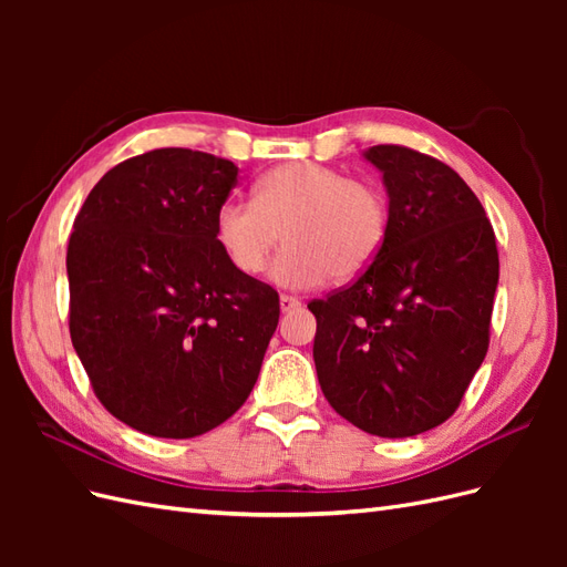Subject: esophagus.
<instances>
[{
    "instance_id": "34e87169",
    "label": "esophagus",
    "mask_w": 567,
    "mask_h": 567,
    "mask_svg": "<svg viewBox=\"0 0 567 567\" xmlns=\"http://www.w3.org/2000/svg\"><path fill=\"white\" fill-rule=\"evenodd\" d=\"M279 307H281V312H293V310H298V307H300V300L293 298V296H281L279 298Z\"/></svg>"
}]
</instances>
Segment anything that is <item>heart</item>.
Segmentation results:
<instances>
[{"mask_svg":"<svg viewBox=\"0 0 567 567\" xmlns=\"http://www.w3.org/2000/svg\"><path fill=\"white\" fill-rule=\"evenodd\" d=\"M390 205L379 186L336 167L293 161L252 184V203L225 200L215 213V244L244 277L260 274L284 236L269 279L290 290L333 277L350 281L381 255Z\"/></svg>","mask_w":567,"mask_h":567,"instance_id":"1","label":"heart"}]
</instances>
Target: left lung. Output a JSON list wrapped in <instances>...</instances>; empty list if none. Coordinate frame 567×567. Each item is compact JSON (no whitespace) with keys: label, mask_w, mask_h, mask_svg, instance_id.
<instances>
[{"label":"left lung","mask_w":567,"mask_h":567,"mask_svg":"<svg viewBox=\"0 0 567 567\" xmlns=\"http://www.w3.org/2000/svg\"><path fill=\"white\" fill-rule=\"evenodd\" d=\"M362 156L383 175L390 229L362 277L307 305L315 367L342 419L411 437L454 414L483 364L499 252L485 208L450 165L388 144Z\"/></svg>","instance_id":"left-lung-1"}]
</instances>
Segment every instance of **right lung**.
<instances>
[{"label":"right lung","instance_id":"add662e5","mask_svg":"<svg viewBox=\"0 0 567 567\" xmlns=\"http://www.w3.org/2000/svg\"><path fill=\"white\" fill-rule=\"evenodd\" d=\"M231 161L156 148L92 188L68 244L71 338L96 398L153 437L186 440L236 414L279 323L271 286L215 244Z\"/></svg>","mask_w":567,"mask_h":567}]
</instances>
